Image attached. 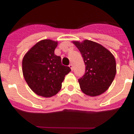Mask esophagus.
<instances>
[{
  "mask_svg": "<svg viewBox=\"0 0 134 134\" xmlns=\"http://www.w3.org/2000/svg\"><path fill=\"white\" fill-rule=\"evenodd\" d=\"M69 67H70V68L71 69V70H73V65L72 64H70V65H69Z\"/></svg>",
  "mask_w": 134,
  "mask_h": 134,
  "instance_id": "34e87169",
  "label": "esophagus"
}]
</instances>
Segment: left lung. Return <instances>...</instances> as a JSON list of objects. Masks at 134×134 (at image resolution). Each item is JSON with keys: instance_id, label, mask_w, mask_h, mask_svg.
Returning a JSON list of instances; mask_svg holds the SVG:
<instances>
[{"instance_id": "8db88e82", "label": "left lung", "mask_w": 134, "mask_h": 134, "mask_svg": "<svg viewBox=\"0 0 134 134\" xmlns=\"http://www.w3.org/2000/svg\"><path fill=\"white\" fill-rule=\"evenodd\" d=\"M80 52L85 64V72L78 80L81 90L89 96L105 92L116 73L114 56L101 44L90 40L73 41Z\"/></svg>"}]
</instances>
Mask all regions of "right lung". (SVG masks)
<instances>
[{
	"label": "right lung",
	"instance_id": "add662e5",
	"mask_svg": "<svg viewBox=\"0 0 134 134\" xmlns=\"http://www.w3.org/2000/svg\"><path fill=\"white\" fill-rule=\"evenodd\" d=\"M57 41L44 39L31 47L22 61L26 82L38 96L50 98L58 93L64 77L71 71L62 64L61 57L54 54Z\"/></svg>",
	"mask_w": 134,
	"mask_h": 134
}]
</instances>
